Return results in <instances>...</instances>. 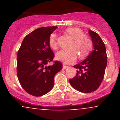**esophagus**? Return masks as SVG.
<instances>
[{"mask_svg":"<svg viewBox=\"0 0 120 120\" xmlns=\"http://www.w3.org/2000/svg\"><path fill=\"white\" fill-rule=\"evenodd\" d=\"M68 67V66H67V65H65L64 64H63V69H67V68Z\"/></svg>","mask_w":120,"mask_h":120,"instance_id":"esophagus-1","label":"esophagus"}]
</instances>
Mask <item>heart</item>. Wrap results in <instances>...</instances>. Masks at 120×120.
<instances>
[{
	"instance_id": "obj_1",
	"label": "heart",
	"mask_w": 120,
	"mask_h": 120,
	"mask_svg": "<svg viewBox=\"0 0 120 120\" xmlns=\"http://www.w3.org/2000/svg\"><path fill=\"white\" fill-rule=\"evenodd\" d=\"M67 31L74 39L69 46L71 49L61 50L57 52L56 59L65 63H69L76 59L78 54L80 58H83L89 55L93 47V42L90 38L84 35L82 30L78 27L68 28ZM49 45L52 49L55 50L58 48L55 34L51 35L49 38Z\"/></svg>"
}]
</instances>
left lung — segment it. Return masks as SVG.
<instances>
[{
	"label": "left lung",
	"instance_id": "1",
	"mask_svg": "<svg viewBox=\"0 0 120 120\" xmlns=\"http://www.w3.org/2000/svg\"><path fill=\"white\" fill-rule=\"evenodd\" d=\"M94 49L86 59L73 66L77 69L76 75L69 79V83L74 89L81 93L94 91L102 82L107 64L105 45L99 35L89 30Z\"/></svg>",
	"mask_w": 120,
	"mask_h": 120
}]
</instances>
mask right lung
I'll return each mask as SVG.
<instances>
[{
    "instance_id": "add662e5",
    "label": "right lung",
    "mask_w": 120,
    "mask_h": 120,
    "mask_svg": "<svg viewBox=\"0 0 120 120\" xmlns=\"http://www.w3.org/2000/svg\"><path fill=\"white\" fill-rule=\"evenodd\" d=\"M57 26L37 29L25 37L17 55V74L22 87L34 96H41L50 91L54 85V77L62 69L56 61L49 45L50 35Z\"/></svg>"
}]
</instances>
